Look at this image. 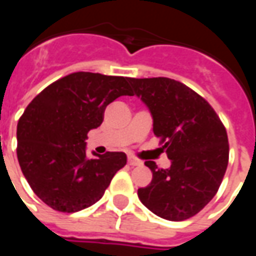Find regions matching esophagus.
Masks as SVG:
<instances>
[{"mask_svg": "<svg viewBox=\"0 0 256 256\" xmlns=\"http://www.w3.org/2000/svg\"><path fill=\"white\" fill-rule=\"evenodd\" d=\"M128 164H130V166H140V164H141V160L136 159V158H134V156H132V155L128 158Z\"/></svg>", "mask_w": 256, "mask_h": 256, "instance_id": "1", "label": "esophagus"}]
</instances>
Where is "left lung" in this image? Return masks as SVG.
Listing matches in <instances>:
<instances>
[{"instance_id": "1", "label": "left lung", "mask_w": 256, "mask_h": 256, "mask_svg": "<svg viewBox=\"0 0 256 256\" xmlns=\"http://www.w3.org/2000/svg\"><path fill=\"white\" fill-rule=\"evenodd\" d=\"M136 94L150 110L154 133L164 142L168 168L152 172L138 198L154 214L184 220L203 210L218 192L229 160L228 134L207 101L186 84L170 78H128Z\"/></svg>"}]
</instances>
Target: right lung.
I'll return each mask as SVG.
<instances>
[{
    "label": "right lung",
    "mask_w": 256,
    "mask_h": 256,
    "mask_svg": "<svg viewBox=\"0 0 256 256\" xmlns=\"http://www.w3.org/2000/svg\"><path fill=\"white\" fill-rule=\"evenodd\" d=\"M128 78L74 72L44 89L18 123V160L42 202L76 212L98 202L128 156L106 152L86 156L88 133L102 123L108 104L132 96Z\"/></svg>",
    "instance_id": "add662e5"
}]
</instances>
